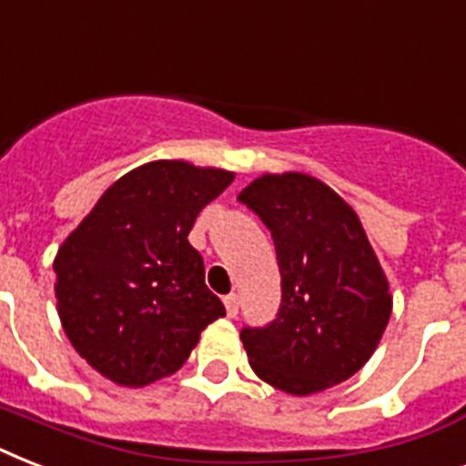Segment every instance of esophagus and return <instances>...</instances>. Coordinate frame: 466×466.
I'll return each mask as SVG.
<instances>
[{"label": "esophagus", "mask_w": 466, "mask_h": 466, "mask_svg": "<svg viewBox=\"0 0 466 466\" xmlns=\"http://www.w3.org/2000/svg\"><path fill=\"white\" fill-rule=\"evenodd\" d=\"M225 309H227V317H237V314H239V298H237L234 292L225 298Z\"/></svg>", "instance_id": "esophagus-1"}]
</instances>
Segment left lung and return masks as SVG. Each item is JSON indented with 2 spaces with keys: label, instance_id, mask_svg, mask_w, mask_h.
<instances>
[{
  "label": "left lung",
  "instance_id": "left-lung-1",
  "mask_svg": "<svg viewBox=\"0 0 466 466\" xmlns=\"http://www.w3.org/2000/svg\"><path fill=\"white\" fill-rule=\"evenodd\" d=\"M276 244L283 299L261 329H241L263 382L307 397L370 360L391 314L390 283L355 210L314 176L263 174L239 193Z\"/></svg>",
  "mask_w": 466,
  "mask_h": 466
}]
</instances>
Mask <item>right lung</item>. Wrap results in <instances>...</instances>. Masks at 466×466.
Returning <instances> with one entry per match:
<instances>
[{
	"instance_id": "1",
	"label": "right lung",
	"mask_w": 466,
	"mask_h": 466,
	"mask_svg": "<svg viewBox=\"0 0 466 466\" xmlns=\"http://www.w3.org/2000/svg\"><path fill=\"white\" fill-rule=\"evenodd\" d=\"M232 171L159 159L127 171L55 256L62 329L91 368L120 387L174 375L225 317L188 232Z\"/></svg>"
}]
</instances>
